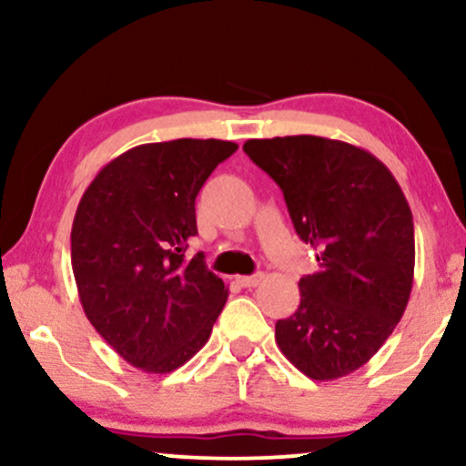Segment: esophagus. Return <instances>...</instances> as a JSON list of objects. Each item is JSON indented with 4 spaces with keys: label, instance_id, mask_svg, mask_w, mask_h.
<instances>
[{
    "label": "esophagus",
    "instance_id": "obj_1",
    "mask_svg": "<svg viewBox=\"0 0 466 466\" xmlns=\"http://www.w3.org/2000/svg\"><path fill=\"white\" fill-rule=\"evenodd\" d=\"M263 274H254V276H238L237 280H238V285L240 287H258L260 282H263Z\"/></svg>",
    "mask_w": 466,
    "mask_h": 466
}]
</instances>
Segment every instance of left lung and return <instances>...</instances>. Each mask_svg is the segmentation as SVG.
<instances>
[{
	"instance_id": "8db88e82",
	"label": "left lung",
	"mask_w": 466,
	"mask_h": 466,
	"mask_svg": "<svg viewBox=\"0 0 466 466\" xmlns=\"http://www.w3.org/2000/svg\"><path fill=\"white\" fill-rule=\"evenodd\" d=\"M243 151L280 186L298 237L318 249L300 307L276 344L315 381L355 372L386 344L414 282V221L399 181L355 144L319 136L248 140Z\"/></svg>"
}]
</instances>
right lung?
Segmentation results:
<instances>
[{"label": "right lung", "mask_w": 466, "mask_h": 466, "mask_svg": "<svg viewBox=\"0 0 466 466\" xmlns=\"http://www.w3.org/2000/svg\"><path fill=\"white\" fill-rule=\"evenodd\" d=\"M226 140L140 144L100 168L72 223V269L87 319L137 370H177L208 341L228 287L203 254L195 199L223 159Z\"/></svg>", "instance_id": "obj_1"}]
</instances>
